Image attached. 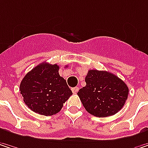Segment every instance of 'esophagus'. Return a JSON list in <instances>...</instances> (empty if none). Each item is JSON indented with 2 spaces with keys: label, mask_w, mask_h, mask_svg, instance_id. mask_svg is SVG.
<instances>
[{
  "label": "esophagus",
  "mask_w": 148,
  "mask_h": 148,
  "mask_svg": "<svg viewBox=\"0 0 148 148\" xmlns=\"http://www.w3.org/2000/svg\"><path fill=\"white\" fill-rule=\"evenodd\" d=\"M78 90H79V87L72 88V91H73L74 93H77V92H78Z\"/></svg>",
  "instance_id": "esophagus-1"
}]
</instances>
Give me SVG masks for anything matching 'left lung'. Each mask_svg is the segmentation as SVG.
<instances>
[{
    "label": "left lung",
    "instance_id": "1",
    "mask_svg": "<svg viewBox=\"0 0 148 148\" xmlns=\"http://www.w3.org/2000/svg\"><path fill=\"white\" fill-rule=\"evenodd\" d=\"M86 86L78 96L89 114L96 117H108L117 114L125 105L129 88L119 77L107 71L89 70Z\"/></svg>",
    "mask_w": 148,
    "mask_h": 148
}]
</instances>
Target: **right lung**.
<instances>
[{
	"label": "right lung",
	"mask_w": 148,
	"mask_h": 148,
	"mask_svg": "<svg viewBox=\"0 0 148 148\" xmlns=\"http://www.w3.org/2000/svg\"><path fill=\"white\" fill-rule=\"evenodd\" d=\"M59 66L42 62L24 76L19 90L23 101L36 114H58L73 94L66 80L58 73Z\"/></svg>",
	"instance_id": "1"
}]
</instances>
